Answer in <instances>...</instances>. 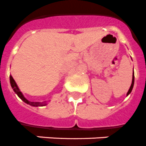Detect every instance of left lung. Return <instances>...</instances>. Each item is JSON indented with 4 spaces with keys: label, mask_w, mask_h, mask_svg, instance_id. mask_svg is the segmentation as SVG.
I'll use <instances>...</instances> for the list:
<instances>
[{
    "label": "left lung",
    "mask_w": 146,
    "mask_h": 146,
    "mask_svg": "<svg viewBox=\"0 0 146 146\" xmlns=\"http://www.w3.org/2000/svg\"><path fill=\"white\" fill-rule=\"evenodd\" d=\"M133 84H134V75H133V76H132V82H131V85L130 87L129 90H128V93H127V96H128L130 94H131V92L132 91V89H133Z\"/></svg>",
    "instance_id": "8db88e82"
}]
</instances>
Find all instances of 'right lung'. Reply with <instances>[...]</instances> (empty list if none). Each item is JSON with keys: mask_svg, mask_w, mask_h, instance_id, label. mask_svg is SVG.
<instances>
[{"mask_svg": "<svg viewBox=\"0 0 146 146\" xmlns=\"http://www.w3.org/2000/svg\"><path fill=\"white\" fill-rule=\"evenodd\" d=\"M9 79H10V84L11 86H12V88L13 89L14 92L18 96V97L20 98L22 101H24L25 103L28 104V105H31V106H34V107H38V106H44V105H46V102H30L29 100H27L24 97V96L23 95L21 90H19L18 85H17L15 81L14 80V79L13 78L12 76H9Z\"/></svg>", "mask_w": 146, "mask_h": 146, "instance_id": "1", "label": "right lung"}]
</instances>
